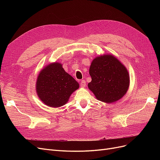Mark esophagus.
I'll list each match as a JSON object with an SVG mask.
<instances>
[{"instance_id": "obj_1", "label": "esophagus", "mask_w": 160, "mask_h": 160, "mask_svg": "<svg viewBox=\"0 0 160 160\" xmlns=\"http://www.w3.org/2000/svg\"><path fill=\"white\" fill-rule=\"evenodd\" d=\"M80 85H81V88H85V85H86V82H85V80H82V81H81Z\"/></svg>"}]
</instances>
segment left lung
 I'll return each instance as SVG.
<instances>
[{"label":"left lung","mask_w":160,"mask_h":160,"mask_svg":"<svg viewBox=\"0 0 160 160\" xmlns=\"http://www.w3.org/2000/svg\"><path fill=\"white\" fill-rule=\"evenodd\" d=\"M89 89L96 98L105 103H113L126 93L129 77L126 68L113 55H105L92 61Z\"/></svg>","instance_id":"left-lung-1"}]
</instances>
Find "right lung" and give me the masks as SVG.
<instances>
[{"mask_svg":"<svg viewBox=\"0 0 160 160\" xmlns=\"http://www.w3.org/2000/svg\"><path fill=\"white\" fill-rule=\"evenodd\" d=\"M36 87L37 94L43 103L58 108L68 101L72 93L79 88V83L65 71L61 63L56 62L41 71Z\"/></svg>","mask_w":160,"mask_h":160,"instance_id":"1","label":"right lung"}]
</instances>
